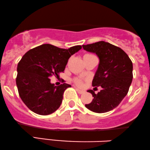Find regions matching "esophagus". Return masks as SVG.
<instances>
[{
	"label": "esophagus",
	"mask_w": 150,
	"mask_h": 150,
	"mask_svg": "<svg viewBox=\"0 0 150 150\" xmlns=\"http://www.w3.org/2000/svg\"><path fill=\"white\" fill-rule=\"evenodd\" d=\"M76 91L77 92H78V93H79V94H82V93H84L83 91H81V90L77 88H76Z\"/></svg>",
	"instance_id": "34e87169"
}]
</instances>
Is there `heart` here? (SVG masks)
Wrapping results in <instances>:
<instances>
[{
	"mask_svg": "<svg viewBox=\"0 0 150 150\" xmlns=\"http://www.w3.org/2000/svg\"><path fill=\"white\" fill-rule=\"evenodd\" d=\"M91 55H92V54H84L83 57H88V56H91ZM74 81L75 83H76V84H77V85H78V86H81V85H82L83 81H82V80H81V79L76 78V79H74Z\"/></svg>",
	"mask_w": 150,
	"mask_h": 150,
	"instance_id": "obj_1",
	"label": "heart"
}]
</instances>
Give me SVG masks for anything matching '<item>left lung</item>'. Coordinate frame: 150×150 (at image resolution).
<instances>
[{
	"instance_id": "left-lung-1",
	"label": "left lung",
	"mask_w": 150,
	"mask_h": 150,
	"mask_svg": "<svg viewBox=\"0 0 150 150\" xmlns=\"http://www.w3.org/2000/svg\"><path fill=\"white\" fill-rule=\"evenodd\" d=\"M82 46L99 57L92 85L102 87L98 94L92 90L88 91L94 98L86 107L96 113L110 112L127 95L133 80V63L122 49L107 42L99 41Z\"/></svg>"
}]
</instances>
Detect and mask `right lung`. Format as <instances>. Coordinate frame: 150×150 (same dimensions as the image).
<instances>
[{"mask_svg":"<svg viewBox=\"0 0 150 150\" xmlns=\"http://www.w3.org/2000/svg\"><path fill=\"white\" fill-rule=\"evenodd\" d=\"M81 49V45L63 49L43 44L24 54L17 65L16 84L19 97L30 110L48 115L60 107L63 93L71 85L64 83L55 86L50 83V77H59L69 57Z\"/></svg>","mask_w":150,"mask_h":150,"instance_id":"1","label":"right lung"}]
</instances>
